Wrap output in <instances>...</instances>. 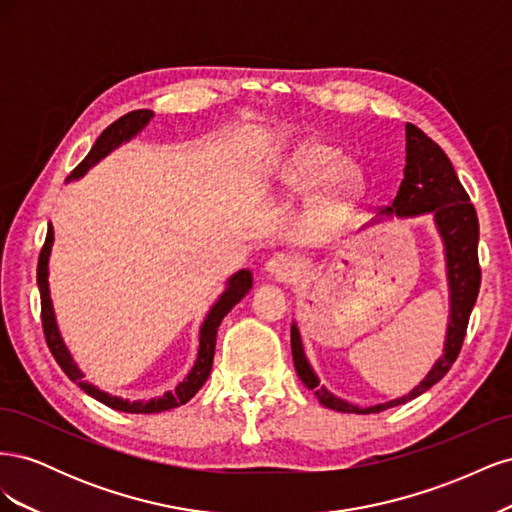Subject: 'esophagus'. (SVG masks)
Segmentation results:
<instances>
[{
  "label": "esophagus",
  "mask_w": 512,
  "mask_h": 512,
  "mask_svg": "<svg viewBox=\"0 0 512 512\" xmlns=\"http://www.w3.org/2000/svg\"><path fill=\"white\" fill-rule=\"evenodd\" d=\"M265 271H267L271 280L286 282V280H290L294 273H297V262H294V258H290L286 254H277L267 262Z\"/></svg>",
  "instance_id": "34e87169"
}]
</instances>
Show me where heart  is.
Listing matches in <instances>:
<instances>
[{
	"instance_id": "heart-1",
	"label": "heart",
	"mask_w": 512,
	"mask_h": 512,
	"mask_svg": "<svg viewBox=\"0 0 512 512\" xmlns=\"http://www.w3.org/2000/svg\"><path fill=\"white\" fill-rule=\"evenodd\" d=\"M327 183L320 207L327 213L350 209L365 194V173L359 164L344 162V153L322 141L303 143L282 164L277 173V185L290 196L309 194Z\"/></svg>"
}]
</instances>
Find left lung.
I'll list each match as a JSON object with an SVG mask.
<instances>
[{"label":"left lung","mask_w":512,"mask_h":512,"mask_svg":"<svg viewBox=\"0 0 512 512\" xmlns=\"http://www.w3.org/2000/svg\"><path fill=\"white\" fill-rule=\"evenodd\" d=\"M427 213L438 228L446 260L448 324L442 356L431 365L427 376L408 395H401L397 399L369 408H359L350 404V401L333 395L327 386L320 384V378L316 376L314 367L309 365L305 356L297 322H292L290 346L294 369H297V374L307 389L314 391L324 408L348 414H374L389 410L429 391L453 367L461 350L463 337H466L468 320L480 288L478 218L468 192L463 190L451 160H448L440 145L433 143L423 130H418L412 123H406L404 179H401L393 205L382 209L380 215H384V218H418V215Z\"/></svg>","instance_id":"8db88e82"}]
</instances>
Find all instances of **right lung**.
<instances>
[{
	"label": "right lung",
	"instance_id": "add662e5",
	"mask_svg": "<svg viewBox=\"0 0 512 512\" xmlns=\"http://www.w3.org/2000/svg\"><path fill=\"white\" fill-rule=\"evenodd\" d=\"M153 119V113L147 111V108H141V111H132L128 115H123L121 119H117L115 123H111L100 136L98 141L91 147V151L87 153V158L76 166L70 177L66 181H76L81 179L91 166H96L100 160H104L108 153L113 149H117L119 145L132 141V138L143 132L147 128V123ZM53 226L49 224V232H46V241L42 245L40 252V260H38V288H40V301H42V329H44V337L46 344H49L55 361L59 363V367L64 369V374L81 386V389L89 395L98 399L100 404L119 410V412H130V414H156V412H166L179 408L200 391L211 374V365H213V354H215V337H218V329L224 320V316L235 307L247 292L252 290V271L241 269L237 273H232L226 280V288L209 309V314L205 316L203 324H200V333H198V354L194 367L190 369V374L185 376L177 386L175 391H166L160 397L153 399H138V401H130L123 399L117 395H108L106 391H100L98 386L85 382V374L81 371V367L76 365V361L72 359V354L61 337V331L57 327V318H55V309H53V301H51V288H49V258H51V247H53Z\"/></svg>",
	"mask_w": 512,
	"mask_h": 512
}]
</instances>
